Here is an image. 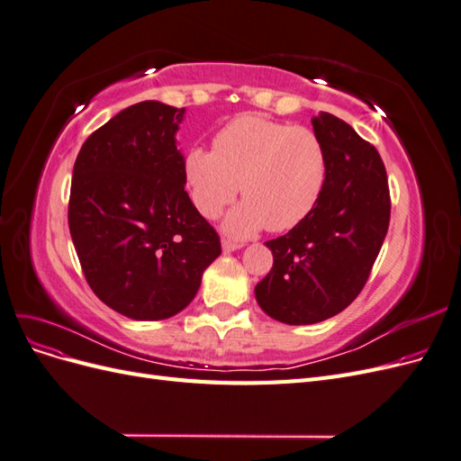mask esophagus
Here are the masks:
<instances>
[{"instance_id":"34e87169","label":"esophagus","mask_w":461,"mask_h":461,"mask_svg":"<svg viewBox=\"0 0 461 461\" xmlns=\"http://www.w3.org/2000/svg\"><path fill=\"white\" fill-rule=\"evenodd\" d=\"M239 248H242V244L240 242H232V240H222V252L225 254H229V252H234V249H239Z\"/></svg>"}]
</instances>
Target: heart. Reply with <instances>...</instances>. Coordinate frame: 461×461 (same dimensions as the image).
<instances>
[{
	"label": "heart",
	"mask_w": 461,
	"mask_h": 461,
	"mask_svg": "<svg viewBox=\"0 0 461 461\" xmlns=\"http://www.w3.org/2000/svg\"><path fill=\"white\" fill-rule=\"evenodd\" d=\"M183 173L194 207L207 219L242 190L246 202L229 213L225 230L248 236L300 225L325 190L329 159L313 129L242 113L215 132L213 149L190 148Z\"/></svg>",
	"instance_id": "1"
}]
</instances>
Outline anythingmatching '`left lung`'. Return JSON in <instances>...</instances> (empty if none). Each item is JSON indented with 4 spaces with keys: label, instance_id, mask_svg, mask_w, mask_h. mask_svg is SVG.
<instances>
[{
    "label": "left lung",
    "instance_id": "obj_1",
    "mask_svg": "<svg viewBox=\"0 0 461 461\" xmlns=\"http://www.w3.org/2000/svg\"><path fill=\"white\" fill-rule=\"evenodd\" d=\"M312 124L327 149L325 190L300 225L265 242L273 267L256 286L259 308L286 325L319 323L346 310L364 290L390 222L376 148L330 113Z\"/></svg>",
    "mask_w": 461,
    "mask_h": 461
}]
</instances>
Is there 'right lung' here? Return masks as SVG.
<instances>
[{
  "label": "right lung",
  "instance_id": "add662e5",
  "mask_svg": "<svg viewBox=\"0 0 461 461\" xmlns=\"http://www.w3.org/2000/svg\"><path fill=\"white\" fill-rule=\"evenodd\" d=\"M185 107L140 102L82 144L68 198V230L86 283L136 321L183 312L221 256L217 230L185 190L175 132Z\"/></svg>",
  "mask_w": 461,
  "mask_h": 461
}]
</instances>
